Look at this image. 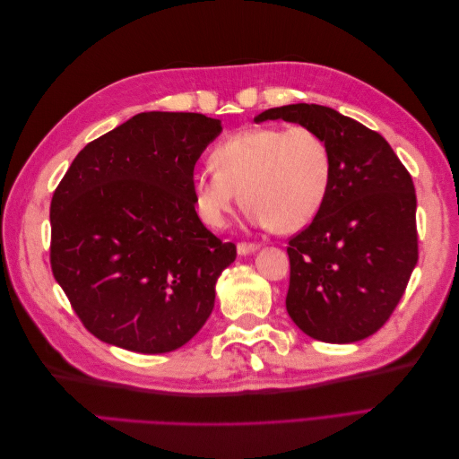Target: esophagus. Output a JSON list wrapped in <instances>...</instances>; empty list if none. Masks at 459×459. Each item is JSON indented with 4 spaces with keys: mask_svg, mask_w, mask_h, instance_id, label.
I'll use <instances>...</instances> for the list:
<instances>
[{
    "mask_svg": "<svg viewBox=\"0 0 459 459\" xmlns=\"http://www.w3.org/2000/svg\"><path fill=\"white\" fill-rule=\"evenodd\" d=\"M258 251V245L255 243H239L238 245V255L239 256H247V255H253Z\"/></svg>",
    "mask_w": 459,
    "mask_h": 459,
    "instance_id": "34e87169",
    "label": "esophagus"
}]
</instances>
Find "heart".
Masks as SVG:
<instances>
[{
  "label": "heart",
  "instance_id": "1",
  "mask_svg": "<svg viewBox=\"0 0 459 459\" xmlns=\"http://www.w3.org/2000/svg\"><path fill=\"white\" fill-rule=\"evenodd\" d=\"M331 151L307 126H258L230 135L212 151V169L191 176L204 224L226 228L241 193L256 226L295 233L319 214L331 184Z\"/></svg>",
  "mask_w": 459,
  "mask_h": 459
}]
</instances>
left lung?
<instances>
[{
    "label": "left lung",
    "instance_id": "1",
    "mask_svg": "<svg viewBox=\"0 0 459 459\" xmlns=\"http://www.w3.org/2000/svg\"><path fill=\"white\" fill-rule=\"evenodd\" d=\"M264 120L312 128L333 162L322 211L287 247V312L316 341H362L391 317L418 264L411 176L383 135L331 107H275L255 117Z\"/></svg>",
    "mask_w": 459,
    "mask_h": 459
}]
</instances>
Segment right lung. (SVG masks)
I'll return each instance as SVG.
<instances>
[{"label":"right lung","mask_w":459,"mask_h":459,"mask_svg":"<svg viewBox=\"0 0 459 459\" xmlns=\"http://www.w3.org/2000/svg\"><path fill=\"white\" fill-rule=\"evenodd\" d=\"M220 132L199 113H140L82 149L55 189L51 270L100 341L172 352L212 314L238 253L203 226L191 176Z\"/></svg>","instance_id":"1"}]
</instances>
